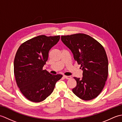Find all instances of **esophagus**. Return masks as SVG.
I'll list each match as a JSON object with an SVG mask.
<instances>
[{
  "mask_svg": "<svg viewBox=\"0 0 122 122\" xmlns=\"http://www.w3.org/2000/svg\"><path fill=\"white\" fill-rule=\"evenodd\" d=\"M64 78H66V79H71L72 78V77L71 76H63Z\"/></svg>",
  "mask_w": 122,
  "mask_h": 122,
  "instance_id": "obj_1",
  "label": "esophagus"
}]
</instances>
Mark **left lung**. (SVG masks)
<instances>
[{
    "label": "left lung",
    "instance_id": "1",
    "mask_svg": "<svg viewBox=\"0 0 122 122\" xmlns=\"http://www.w3.org/2000/svg\"><path fill=\"white\" fill-rule=\"evenodd\" d=\"M61 40L83 70L82 79L74 77L76 86L72 92L82 100L94 99L102 92L108 76V59L104 47L84 33L62 36Z\"/></svg>",
    "mask_w": 122,
    "mask_h": 122
}]
</instances>
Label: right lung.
<instances>
[{
  "instance_id": "obj_1",
  "label": "right lung",
  "mask_w": 122,
  "mask_h": 122,
  "mask_svg": "<svg viewBox=\"0 0 122 122\" xmlns=\"http://www.w3.org/2000/svg\"><path fill=\"white\" fill-rule=\"evenodd\" d=\"M60 36L41 35L22 43L14 60V74L18 87L28 100L40 102L48 97L62 75L51 74L44 65L50 49L58 43Z\"/></svg>"
}]
</instances>
